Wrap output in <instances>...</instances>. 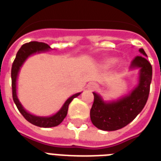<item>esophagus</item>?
<instances>
[{
    "instance_id": "esophagus-1",
    "label": "esophagus",
    "mask_w": 161,
    "mask_h": 161,
    "mask_svg": "<svg viewBox=\"0 0 161 161\" xmlns=\"http://www.w3.org/2000/svg\"><path fill=\"white\" fill-rule=\"evenodd\" d=\"M97 84L95 83H89L88 84V89L90 91H93L95 90L96 88H97Z\"/></svg>"
}]
</instances>
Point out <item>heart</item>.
Returning <instances> with one entry per match:
<instances>
[{"instance_id":"1","label":"heart","mask_w":161,"mask_h":161,"mask_svg":"<svg viewBox=\"0 0 161 161\" xmlns=\"http://www.w3.org/2000/svg\"><path fill=\"white\" fill-rule=\"evenodd\" d=\"M118 61H119V59H118L117 58H109L108 60H107L106 63H107V65L108 66V67H111V66L115 65V64L118 63Z\"/></svg>"}]
</instances>
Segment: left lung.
Listing matches in <instances>:
<instances>
[{
  "mask_svg": "<svg viewBox=\"0 0 161 161\" xmlns=\"http://www.w3.org/2000/svg\"><path fill=\"white\" fill-rule=\"evenodd\" d=\"M131 62L130 70H139L138 83L134 89L115 100H104L102 96L93 92L94 101L90 110V119L94 126L104 131L122 129L140 114L147 102L152 79V67L146 59L144 49L139 50Z\"/></svg>",
  "mask_w": 161,
  "mask_h": 161,
  "instance_id": "left-lung-1",
  "label": "left lung"
}]
</instances>
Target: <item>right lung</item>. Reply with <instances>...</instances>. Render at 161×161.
I'll return each instance as SVG.
<instances>
[{
    "label": "right lung",
    "mask_w": 161,
    "mask_h": 161,
    "mask_svg": "<svg viewBox=\"0 0 161 161\" xmlns=\"http://www.w3.org/2000/svg\"><path fill=\"white\" fill-rule=\"evenodd\" d=\"M51 49V47L47 44L44 43V42H31L28 43L24 44L17 52L16 58L12 64V68H11V87H12V97H13L14 103H16V107L20 113L23 115V117L28 122L42 128L55 127V126L60 125L67 116L69 103L72 102L73 98L80 95L82 93V92L77 93L69 97L64 102L60 109L51 116H38V115L32 114L31 113H29L27 110L25 109V108L21 104L19 100L18 96H17V78H18L20 70L29 57L37 53H46L47 51H50Z\"/></svg>",
    "instance_id": "1"
}]
</instances>
